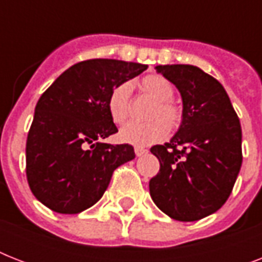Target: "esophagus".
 <instances>
[{"instance_id": "1", "label": "esophagus", "mask_w": 262, "mask_h": 262, "mask_svg": "<svg viewBox=\"0 0 262 262\" xmlns=\"http://www.w3.org/2000/svg\"><path fill=\"white\" fill-rule=\"evenodd\" d=\"M147 152H148V149H145V148H141V147H136L135 148L136 156H143V155H145Z\"/></svg>"}]
</instances>
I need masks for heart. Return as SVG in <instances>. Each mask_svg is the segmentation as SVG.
<instances>
[{"label": "heart", "instance_id": "b5f03b06", "mask_svg": "<svg viewBox=\"0 0 262 262\" xmlns=\"http://www.w3.org/2000/svg\"><path fill=\"white\" fill-rule=\"evenodd\" d=\"M141 91L155 100L148 118L149 122H129L119 130V140L122 143L136 147H147L159 143L167 136L168 130H178L182 125V110L171 99L174 88L166 77L160 75H149L141 80ZM130 84L119 83L111 90L107 98V110L115 123H123L130 110Z\"/></svg>", "mask_w": 262, "mask_h": 262}]
</instances>
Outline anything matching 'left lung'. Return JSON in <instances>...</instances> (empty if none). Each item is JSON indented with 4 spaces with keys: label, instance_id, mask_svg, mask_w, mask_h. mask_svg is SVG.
I'll return each instance as SVG.
<instances>
[{
    "label": "left lung",
    "instance_id": "left-lung-1",
    "mask_svg": "<svg viewBox=\"0 0 262 262\" xmlns=\"http://www.w3.org/2000/svg\"><path fill=\"white\" fill-rule=\"evenodd\" d=\"M156 71L182 96V125L151 152L159 172L149 181L154 203L171 219L194 222L227 201L242 166V129L223 85L193 65Z\"/></svg>",
    "mask_w": 262,
    "mask_h": 262
}]
</instances>
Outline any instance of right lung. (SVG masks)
Instances as JSON below:
<instances>
[{
    "instance_id": "1",
    "label": "right lung",
    "mask_w": 262,
    "mask_h": 262,
    "mask_svg": "<svg viewBox=\"0 0 262 262\" xmlns=\"http://www.w3.org/2000/svg\"><path fill=\"white\" fill-rule=\"evenodd\" d=\"M147 68L118 59H87L43 92L26 145L27 181L43 205L65 215L85 211L102 199L115 168L135 159L129 144L100 140L118 132L107 110L111 90Z\"/></svg>"
}]
</instances>
